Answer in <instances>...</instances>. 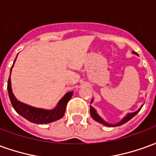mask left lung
I'll list each match as a JSON object with an SVG mask.
<instances>
[{
	"instance_id": "obj_1",
	"label": "left lung",
	"mask_w": 156,
	"mask_h": 156,
	"mask_svg": "<svg viewBox=\"0 0 156 156\" xmlns=\"http://www.w3.org/2000/svg\"><path fill=\"white\" fill-rule=\"evenodd\" d=\"M132 53L133 54H135L137 55L138 56V53H136L135 51H132ZM94 102V98H92V100L90 103H93ZM143 106V105H142ZM142 106H141L140 108L138 109L137 111L134 112V113H129V114H127V115H125L122 119H121L119 122H118V123H116V124H110V123H108V122H106V121L103 119V118H101L99 115H98V114L97 113V111H96V109H95L93 106H91L90 105V115H91L92 118L94 119L95 121H97V122H98V123H100V124H102L103 125H105V126H108V127H116V126H119V125H122V124H125L126 122H128L129 120H130L132 118L134 117V116H135V115H137L138 113L140 112V110L141 109V108H142Z\"/></svg>"
}]
</instances>
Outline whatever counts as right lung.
<instances>
[{"label": "right lung", "instance_id": "right-lung-1", "mask_svg": "<svg viewBox=\"0 0 156 156\" xmlns=\"http://www.w3.org/2000/svg\"><path fill=\"white\" fill-rule=\"evenodd\" d=\"M17 57V56H16ZM16 59L13 65L11 68V72H10V77H9L8 82H7V90H8V94L11 103H12V107L14 108L16 112L19 115L25 118L32 123L34 124H49L51 122H54L56 120L60 119L61 118L63 117L65 110H66V106L68 102L70 100L73 94V92H68L62 98L59 100L57 106L52 109H45V108H36L32 107L31 105H26L22 102L17 100L15 95L12 93V82H11V73L14 63H15Z\"/></svg>", "mask_w": 156, "mask_h": 156}]
</instances>
